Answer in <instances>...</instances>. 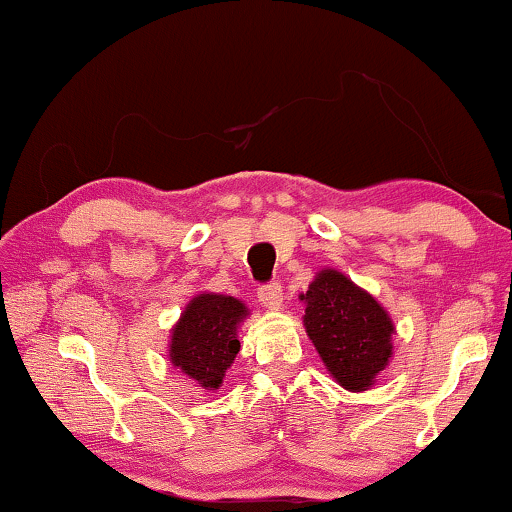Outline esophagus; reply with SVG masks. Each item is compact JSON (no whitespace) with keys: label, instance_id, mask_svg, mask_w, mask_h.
<instances>
[{"label":"esophagus","instance_id":"obj_1","mask_svg":"<svg viewBox=\"0 0 512 512\" xmlns=\"http://www.w3.org/2000/svg\"><path fill=\"white\" fill-rule=\"evenodd\" d=\"M282 291L284 289L279 282H268V284L258 286V300H261V305L268 307V310H279V307H282V300H284Z\"/></svg>","mask_w":512,"mask_h":512}]
</instances>
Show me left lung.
Returning <instances> with one entry per match:
<instances>
[{
	"label": "left lung",
	"instance_id": "left-lung-1",
	"mask_svg": "<svg viewBox=\"0 0 512 512\" xmlns=\"http://www.w3.org/2000/svg\"><path fill=\"white\" fill-rule=\"evenodd\" d=\"M305 300V331L321 361L345 389L373 384L391 356V324L384 307L335 270H321Z\"/></svg>",
	"mask_w": 512,
	"mask_h": 512
}]
</instances>
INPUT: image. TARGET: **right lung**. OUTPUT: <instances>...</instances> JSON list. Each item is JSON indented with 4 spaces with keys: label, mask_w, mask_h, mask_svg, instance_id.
<instances>
[{
    "label": "right lung",
    "mask_w": 512,
    "mask_h": 512,
    "mask_svg": "<svg viewBox=\"0 0 512 512\" xmlns=\"http://www.w3.org/2000/svg\"><path fill=\"white\" fill-rule=\"evenodd\" d=\"M247 307L233 296L200 293L181 314L172 331L170 359L202 389H219L223 375L240 352L237 324Z\"/></svg>",
    "instance_id": "right-lung-1"
}]
</instances>
